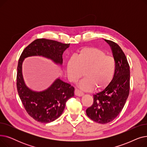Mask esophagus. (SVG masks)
Returning a JSON list of instances; mask_svg holds the SVG:
<instances>
[{
    "label": "esophagus",
    "mask_w": 147,
    "mask_h": 147,
    "mask_svg": "<svg viewBox=\"0 0 147 147\" xmlns=\"http://www.w3.org/2000/svg\"><path fill=\"white\" fill-rule=\"evenodd\" d=\"M74 94H75V95L78 96H82L83 95V92H82V91H80V90L78 89H75Z\"/></svg>",
    "instance_id": "obj_1"
}]
</instances>
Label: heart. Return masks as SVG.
Here are the masks:
<instances>
[{
	"instance_id": "obj_1",
	"label": "heart",
	"mask_w": 147,
	"mask_h": 147,
	"mask_svg": "<svg viewBox=\"0 0 147 147\" xmlns=\"http://www.w3.org/2000/svg\"><path fill=\"white\" fill-rule=\"evenodd\" d=\"M115 61L113 57L106 55L103 51L96 48L82 49L76 57L72 56L67 63V73L69 80L78 82L84 75L79 84L83 90H91L95 86L101 89L111 82L115 71Z\"/></svg>"
}]
</instances>
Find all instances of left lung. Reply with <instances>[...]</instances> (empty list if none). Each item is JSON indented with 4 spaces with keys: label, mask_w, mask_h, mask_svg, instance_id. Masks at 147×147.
Listing matches in <instances>:
<instances>
[{
    "label": "left lung",
    "mask_w": 147,
    "mask_h": 147,
    "mask_svg": "<svg viewBox=\"0 0 147 147\" xmlns=\"http://www.w3.org/2000/svg\"><path fill=\"white\" fill-rule=\"evenodd\" d=\"M105 41L111 47L115 61V71L111 82L104 89L94 95V102L86 113L93 121L105 124L120 114L130 90V67L125 53L115 42Z\"/></svg>",
    "instance_id": "1"
}]
</instances>
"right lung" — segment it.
Listing matches in <instances>:
<instances>
[{
  "label": "right lung",
  "instance_id": "add662e5",
  "mask_svg": "<svg viewBox=\"0 0 147 147\" xmlns=\"http://www.w3.org/2000/svg\"><path fill=\"white\" fill-rule=\"evenodd\" d=\"M69 45L46 38H38L27 46L20 57L17 75L18 93L27 113L37 121L48 123L57 119L63 113L67 100L74 96V88L58 78L45 90H32L26 86L23 79V61L27 57L42 56L61 65L63 54Z\"/></svg>",
  "mask_w": 147,
  "mask_h": 147
}]
</instances>
